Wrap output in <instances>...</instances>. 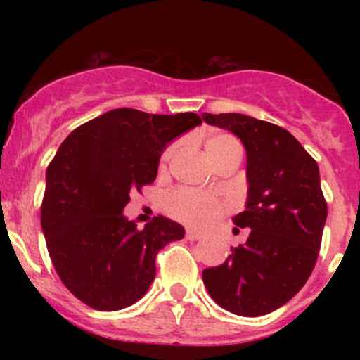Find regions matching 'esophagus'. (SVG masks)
<instances>
[{"mask_svg": "<svg viewBox=\"0 0 360 360\" xmlns=\"http://www.w3.org/2000/svg\"><path fill=\"white\" fill-rule=\"evenodd\" d=\"M186 238H188V240H200V238H203V233L196 232V230H188V232H186Z\"/></svg>", "mask_w": 360, "mask_h": 360, "instance_id": "1", "label": "esophagus"}]
</instances>
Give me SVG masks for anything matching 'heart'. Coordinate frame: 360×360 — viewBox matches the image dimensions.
Masks as SVG:
<instances>
[{
    "label": "heart",
    "mask_w": 360,
    "mask_h": 360,
    "mask_svg": "<svg viewBox=\"0 0 360 360\" xmlns=\"http://www.w3.org/2000/svg\"><path fill=\"white\" fill-rule=\"evenodd\" d=\"M176 154V147H169L162 157V167ZM205 154L210 162H214L223 155L242 154V147L233 135L225 131L212 134L205 142ZM166 210L176 220L194 226H205L218 218L223 212V203L208 194L191 193L186 189H177L166 200Z\"/></svg>",
    "instance_id": "1"
}]
</instances>
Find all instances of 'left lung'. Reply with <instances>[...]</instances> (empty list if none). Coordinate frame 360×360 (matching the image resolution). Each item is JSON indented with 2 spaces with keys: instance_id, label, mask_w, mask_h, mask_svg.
<instances>
[{
  "instance_id": "8db88e82",
  "label": "left lung",
  "mask_w": 360,
  "mask_h": 360,
  "mask_svg": "<svg viewBox=\"0 0 360 360\" xmlns=\"http://www.w3.org/2000/svg\"><path fill=\"white\" fill-rule=\"evenodd\" d=\"M203 120L245 147L249 194L233 223L250 229L221 266L203 271V283L235 315H267L286 304L315 267L326 220L318 164L274 123L240 113H203Z\"/></svg>"
}]
</instances>
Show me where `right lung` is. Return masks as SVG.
<instances>
[{"label": "right lung", "mask_w": 360, "mask_h": 360, "mask_svg": "<svg viewBox=\"0 0 360 360\" xmlns=\"http://www.w3.org/2000/svg\"><path fill=\"white\" fill-rule=\"evenodd\" d=\"M201 125L196 113L106 111L60 143L45 176L40 221L64 286L82 303L117 311L139 301L155 278V255L184 229L166 217L143 226L123 217L131 191L157 177L169 142Z\"/></svg>", "instance_id": "1"}]
</instances>
